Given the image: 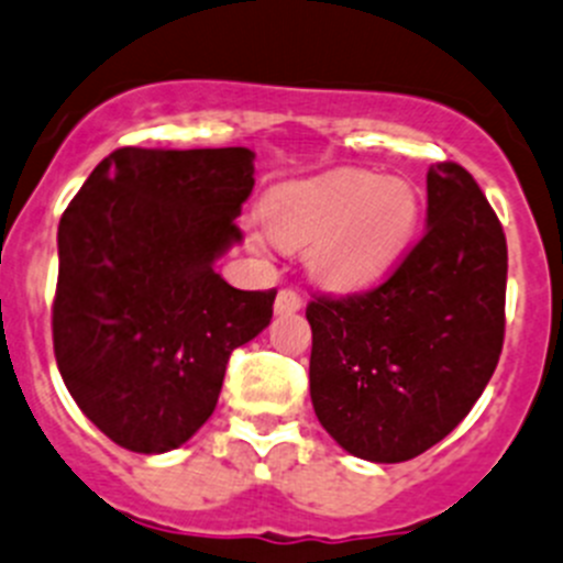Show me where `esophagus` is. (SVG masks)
I'll return each mask as SVG.
<instances>
[{
  "mask_svg": "<svg viewBox=\"0 0 563 563\" xmlns=\"http://www.w3.org/2000/svg\"><path fill=\"white\" fill-rule=\"evenodd\" d=\"M302 308V297L294 288H280L275 299V313H297Z\"/></svg>",
  "mask_w": 563,
  "mask_h": 563,
  "instance_id": "obj_1",
  "label": "esophagus"
}]
</instances>
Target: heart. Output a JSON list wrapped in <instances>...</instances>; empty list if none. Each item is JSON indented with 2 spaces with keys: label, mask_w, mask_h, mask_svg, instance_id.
<instances>
[{
  "label": "heart",
  "mask_w": 563,
  "mask_h": 563,
  "mask_svg": "<svg viewBox=\"0 0 563 563\" xmlns=\"http://www.w3.org/2000/svg\"><path fill=\"white\" fill-rule=\"evenodd\" d=\"M261 217L275 242L308 247V269L321 286L360 291L385 277L409 247L420 200L401 178L338 170L275 189Z\"/></svg>",
  "instance_id": "obj_1"
}]
</instances>
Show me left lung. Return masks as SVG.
Segmentation results:
<instances>
[{"mask_svg": "<svg viewBox=\"0 0 563 563\" xmlns=\"http://www.w3.org/2000/svg\"><path fill=\"white\" fill-rule=\"evenodd\" d=\"M427 233L376 288L308 302L310 398L341 449L407 462L454 432L506 332V233L456 162L427 176Z\"/></svg>", "mask_w": 563, "mask_h": 563, "instance_id": "8db88e82", "label": "left lung"}]
</instances>
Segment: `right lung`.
I'll return each mask as SVG.
<instances>
[{
  "mask_svg": "<svg viewBox=\"0 0 563 563\" xmlns=\"http://www.w3.org/2000/svg\"><path fill=\"white\" fill-rule=\"evenodd\" d=\"M247 148H118L63 211L54 357L81 412L120 449L165 454L211 418L233 349L272 319L214 261L242 239Z\"/></svg>",
  "mask_w": 563,
  "mask_h": 563,
  "instance_id": "right-lung-1",
  "label": "right lung"
}]
</instances>
